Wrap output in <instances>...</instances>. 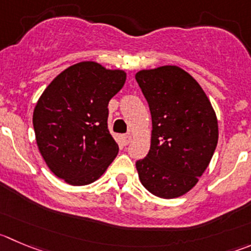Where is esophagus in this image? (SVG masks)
<instances>
[{"instance_id":"34e87169","label":"esophagus","mask_w":251,"mask_h":251,"mask_svg":"<svg viewBox=\"0 0 251 251\" xmlns=\"http://www.w3.org/2000/svg\"><path fill=\"white\" fill-rule=\"evenodd\" d=\"M132 140V135L130 134H124L122 135V142H123V144H129V142Z\"/></svg>"}]
</instances>
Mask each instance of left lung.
<instances>
[{
    "instance_id": "8db88e82",
    "label": "left lung",
    "mask_w": 251,
    "mask_h": 251,
    "mask_svg": "<svg viewBox=\"0 0 251 251\" xmlns=\"http://www.w3.org/2000/svg\"><path fill=\"white\" fill-rule=\"evenodd\" d=\"M151 113L147 156L137 161L142 185L160 199L192 190L218 143V121L200 83L183 69L159 66L135 74Z\"/></svg>"
}]
</instances>
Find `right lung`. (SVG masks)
I'll use <instances>...</instances> for the list:
<instances>
[{
  "label": "right lung",
  "instance_id": "1",
  "mask_svg": "<svg viewBox=\"0 0 251 251\" xmlns=\"http://www.w3.org/2000/svg\"><path fill=\"white\" fill-rule=\"evenodd\" d=\"M126 78L123 70L81 61L59 74L38 100L33 112L38 149L50 171L69 185L95 182L118 154L107 107Z\"/></svg>",
  "mask_w": 251,
  "mask_h": 251
}]
</instances>
